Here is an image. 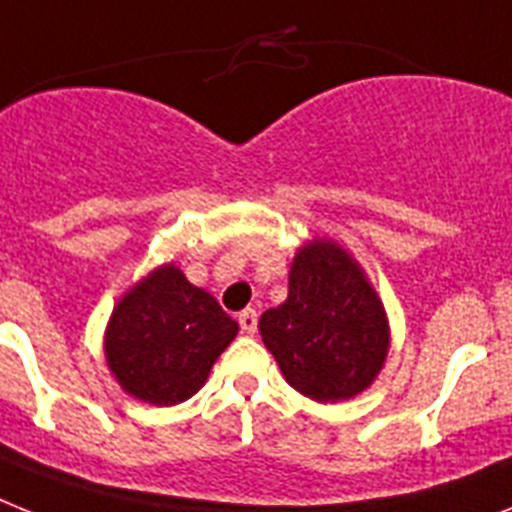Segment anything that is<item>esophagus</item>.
<instances>
[{
	"mask_svg": "<svg viewBox=\"0 0 512 512\" xmlns=\"http://www.w3.org/2000/svg\"><path fill=\"white\" fill-rule=\"evenodd\" d=\"M238 324L246 335H253V332H256V324H259V314H256L253 308H246V311H240Z\"/></svg>",
	"mask_w": 512,
	"mask_h": 512,
	"instance_id": "34e87169",
	"label": "esophagus"
}]
</instances>
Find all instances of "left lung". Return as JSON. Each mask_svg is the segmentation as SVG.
<instances>
[{"label":"left lung","instance_id":"left-lung-1","mask_svg":"<svg viewBox=\"0 0 512 512\" xmlns=\"http://www.w3.org/2000/svg\"><path fill=\"white\" fill-rule=\"evenodd\" d=\"M259 329L287 384L319 403L356 398L390 350L377 290L353 256L327 238L298 248L287 301L264 311Z\"/></svg>","mask_w":512,"mask_h":512}]
</instances>
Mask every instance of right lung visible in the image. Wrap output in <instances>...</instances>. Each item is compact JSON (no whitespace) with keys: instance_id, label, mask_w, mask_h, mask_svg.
<instances>
[{"instance_id":"add662e5","label":"right lung","mask_w":512,"mask_h":512,"mask_svg":"<svg viewBox=\"0 0 512 512\" xmlns=\"http://www.w3.org/2000/svg\"><path fill=\"white\" fill-rule=\"evenodd\" d=\"M235 335L238 322L214 295L190 285L175 264H164L114 306L104 356L128 395L151 405H177L204 387Z\"/></svg>"}]
</instances>
